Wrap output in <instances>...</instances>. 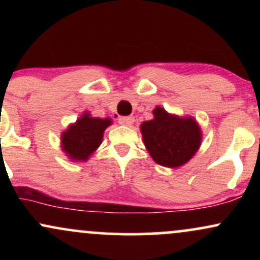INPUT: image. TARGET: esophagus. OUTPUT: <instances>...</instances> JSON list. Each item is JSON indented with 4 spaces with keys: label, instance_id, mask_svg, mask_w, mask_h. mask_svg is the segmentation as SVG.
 I'll list each match as a JSON object with an SVG mask.
<instances>
[{
    "label": "esophagus",
    "instance_id": "obj_1",
    "mask_svg": "<svg viewBox=\"0 0 260 260\" xmlns=\"http://www.w3.org/2000/svg\"><path fill=\"white\" fill-rule=\"evenodd\" d=\"M134 122V118L131 117V116H123V117H120L118 118V123L122 124V126H132Z\"/></svg>",
    "mask_w": 260,
    "mask_h": 260
}]
</instances>
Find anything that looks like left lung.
<instances>
[{
    "label": "left lung",
    "instance_id": "left-lung-1",
    "mask_svg": "<svg viewBox=\"0 0 260 260\" xmlns=\"http://www.w3.org/2000/svg\"><path fill=\"white\" fill-rule=\"evenodd\" d=\"M154 118L140 124L143 142L153 160L170 169L180 168L194 156L202 144V128L196 118L180 117L164 107L153 110Z\"/></svg>",
    "mask_w": 260,
    "mask_h": 260
}]
</instances>
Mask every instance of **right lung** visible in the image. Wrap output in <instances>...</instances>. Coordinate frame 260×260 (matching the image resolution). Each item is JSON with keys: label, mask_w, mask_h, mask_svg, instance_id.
<instances>
[{"label": "right lung", "mask_w": 260, "mask_h": 260, "mask_svg": "<svg viewBox=\"0 0 260 260\" xmlns=\"http://www.w3.org/2000/svg\"><path fill=\"white\" fill-rule=\"evenodd\" d=\"M111 124V118L92 117L90 112H83L78 120L62 132V151L68 159L76 162L89 160L103 143L105 129Z\"/></svg>", "instance_id": "right-lung-1"}]
</instances>
